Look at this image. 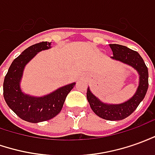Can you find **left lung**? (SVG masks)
Returning <instances> with one entry per match:
<instances>
[{
    "label": "left lung",
    "mask_w": 155,
    "mask_h": 155,
    "mask_svg": "<svg viewBox=\"0 0 155 155\" xmlns=\"http://www.w3.org/2000/svg\"><path fill=\"white\" fill-rule=\"evenodd\" d=\"M110 47L113 52L111 59L128 65L136 70L139 76L137 88L133 97L120 104L104 103L92 93L89 87L87 89V99L92 110L98 116L104 120H120L130 116L144 99L149 88V71L143 60L137 51L116 44H111Z\"/></svg>",
    "instance_id": "8db88e82"
}]
</instances>
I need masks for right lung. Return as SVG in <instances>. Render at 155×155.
I'll list each match as a JSON object with an SVG mask.
<instances>
[{
	"mask_svg": "<svg viewBox=\"0 0 155 155\" xmlns=\"http://www.w3.org/2000/svg\"><path fill=\"white\" fill-rule=\"evenodd\" d=\"M51 48V42H41L22 51L11 64L3 83V95L9 108L22 120L38 123L52 119L63 107L67 94L76 83L67 84L44 96L25 94L21 88L23 71L26 65L39 52Z\"/></svg>",
	"mask_w": 155,
	"mask_h": 155,
	"instance_id": "add662e5",
	"label": "right lung"
}]
</instances>
